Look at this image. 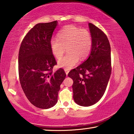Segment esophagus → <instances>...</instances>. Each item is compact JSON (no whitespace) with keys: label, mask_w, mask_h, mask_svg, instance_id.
Listing matches in <instances>:
<instances>
[{"label":"esophagus","mask_w":134,"mask_h":134,"mask_svg":"<svg viewBox=\"0 0 134 134\" xmlns=\"http://www.w3.org/2000/svg\"><path fill=\"white\" fill-rule=\"evenodd\" d=\"M64 71L65 72V74H66V75L67 76L68 73H69V70H67V69H64Z\"/></svg>","instance_id":"34e87169"}]
</instances>
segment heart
<instances>
[{
  "instance_id": "heart-1",
  "label": "heart",
  "mask_w": 134,
  "mask_h": 134,
  "mask_svg": "<svg viewBox=\"0 0 134 134\" xmlns=\"http://www.w3.org/2000/svg\"><path fill=\"white\" fill-rule=\"evenodd\" d=\"M57 37H52L49 45L51 52L57 59L62 57L65 51L68 52L59 59V67L69 70L77 64L79 58L85 59L91 52L92 39L88 30L76 25H69L63 27L57 34Z\"/></svg>"
}]
</instances>
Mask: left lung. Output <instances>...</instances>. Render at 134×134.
<instances>
[{"mask_svg":"<svg viewBox=\"0 0 134 134\" xmlns=\"http://www.w3.org/2000/svg\"><path fill=\"white\" fill-rule=\"evenodd\" d=\"M92 45L88 58L69 72L73 80V99L78 105L88 107L104 94L111 73V49L105 33L89 23Z\"/></svg>","mask_w":134,"mask_h":134,"instance_id":"1","label":"left lung"}]
</instances>
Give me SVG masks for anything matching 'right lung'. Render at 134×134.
<instances>
[{"label":"right lung","instance_id":"right-lung-1","mask_svg":"<svg viewBox=\"0 0 134 134\" xmlns=\"http://www.w3.org/2000/svg\"><path fill=\"white\" fill-rule=\"evenodd\" d=\"M57 25V21L35 25L23 39L19 51L21 88L29 101L42 109L56 104L60 85L66 76L63 69L52 71L57 62L49 42Z\"/></svg>","mask_w":134,"mask_h":134}]
</instances>
